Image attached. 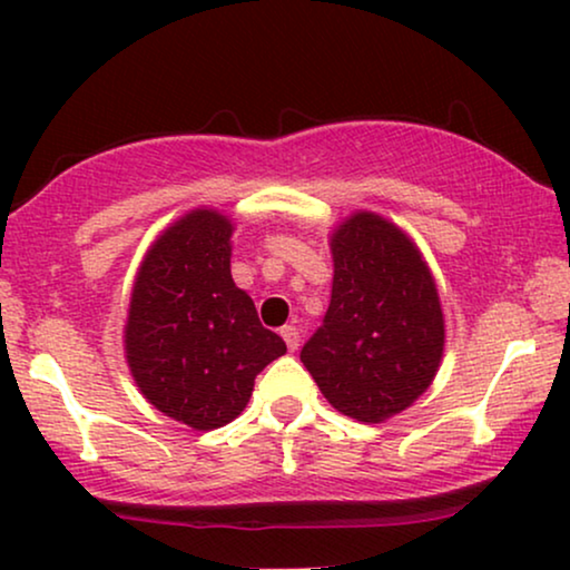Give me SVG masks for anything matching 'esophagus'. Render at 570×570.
<instances>
[{
  "mask_svg": "<svg viewBox=\"0 0 570 570\" xmlns=\"http://www.w3.org/2000/svg\"><path fill=\"white\" fill-rule=\"evenodd\" d=\"M281 338L286 341L289 352H297V348H299V328H297V325H284V328H281Z\"/></svg>",
  "mask_w": 570,
  "mask_h": 570,
  "instance_id": "obj_1",
  "label": "esophagus"
}]
</instances>
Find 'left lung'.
<instances>
[{
    "label": "left lung",
    "instance_id": "obj_1",
    "mask_svg": "<svg viewBox=\"0 0 570 570\" xmlns=\"http://www.w3.org/2000/svg\"><path fill=\"white\" fill-rule=\"evenodd\" d=\"M331 305L305 362L333 409L383 422L422 396L443 356V313L420 249L375 214L333 232Z\"/></svg>",
    "mask_w": 570,
    "mask_h": 570
}]
</instances>
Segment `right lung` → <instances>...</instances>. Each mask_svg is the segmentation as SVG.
<instances>
[{
	"instance_id": "1",
	"label": "right lung",
	"mask_w": 570,
	"mask_h": 570,
	"mask_svg": "<svg viewBox=\"0 0 570 570\" xmlns=\"http://www.w3.org/2000/svg\"><path fill=\"white\" fill-rule=\"evenodd\" d=\"M232 224L193 210L148 249L127 317V362L150 404L195 430L232 422L265 364L286 354L232 281Z\"/></svg>"
}]
</instances>
